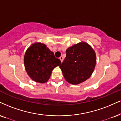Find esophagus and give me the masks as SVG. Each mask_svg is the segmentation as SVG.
I'll return each instance as SVG.
<instances>
[{
  "mask_svg": "<svg viewBox=\"0 0 121 121\" xmlns=\"http://www.w3.org/2000/svg\"><path fill=\"white\" fill-rule=\"evenodd\" d=\"M59 59H60V60H61V62H63V56H60V58H59Z\"/></svg>",
  "mask_w": 121,
  "mask_h": 121,
  "instance_id": "esophagus-1",
  "label": "esophagus"
}]
</instances>
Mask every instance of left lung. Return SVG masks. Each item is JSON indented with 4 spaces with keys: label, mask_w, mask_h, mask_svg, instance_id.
Segmentation results:
<instances>
[{
    "label": "left lung",
    "mask_w": 121,
    "mask_h": 121,
    "mask_svg": "<svg viewBox=\"0 0 121 121\" xmlns=\"http://www.w3.org/2000/svg\"><path fill=\"white\" fill-rule=\"evenodd\" d=\"M94 50L86 43H80L68 48L66 57L59 67L65 80L77 85L91 76L96 64Z\"/></svg>",
    "instance_id": "1"
}]
</instances>
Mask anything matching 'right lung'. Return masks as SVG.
I'll use <instances>...</instances> for the list:
<instances>
[{"instance_id": "right-lung-1", "label": "right lung", "mask_w": 121, "mask_h": 121, "mask_svg": "<svg viewBox=\"0 0 121 121\" xmlns=\"http://www.w3.org/2000/svg\"><path fill=\"white\" fill-rule=\"evenodd\" d=\"M25 69L30 78L37 82L48 81L54 68L61 61L44 44H32L26 50L24 57Z\"/></svg>"}]
</instances>
